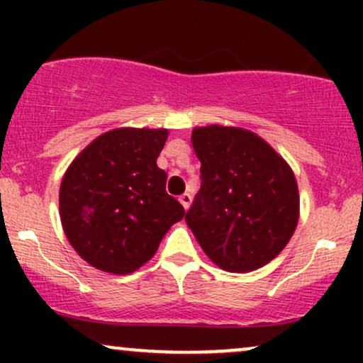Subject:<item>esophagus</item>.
<instances>
[{"instance_id":"obj_1","label":"esophagus","mask_w":363,"mask_h":363,"mask_svg":"<svg viewBox=\"0 0 363 363\" xmlns=\"http://www.w3.org/2000/svg\"><path fill=\"white\" fill-rule=\"evenodd\" d=\"M179 201H181V205L184 206V210H187V208L191 206V201H193V198H191L189 193H184L179 196Z\"/></svg>"}]
</instances>
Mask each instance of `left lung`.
Segmentation results:
<instances>
[{"mask_svg":"<svg viewBox=\"0 0 363 363\" xmlns=\"http://www.w3.org/2000/svg\"><path fill=\"white\" fill-rule=\"evenodd\" d=\"M201 189L187 227L218 268L247 273L280 254L297 228L301 196L294 170L259 135L239 126L193 129Z\"/></svg>","mask_w":363,"mask_h":363,"instance_id":"1","label":"left lung"}]
</instances>
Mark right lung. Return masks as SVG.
I'll use <instances>...</instances> for the list:
<instances>
[{
	"instance_id": "1",
	"label": "right lung",
	"mask_w": 363,
	"mask_h": 363,
	"mask_svg": "<svg viewBox=\"0 0 363 363\" xmlns=\"http://www.w3.org/2000/svg\"><path fill=\"white\" fill-rule=\"evenodd\" d=\"M169 129L116 128L74 157L60 187L66 239L90 266L129 274L155 256L184 208L167 194L157 158Z\"/></svg>"
}]
</instances>
